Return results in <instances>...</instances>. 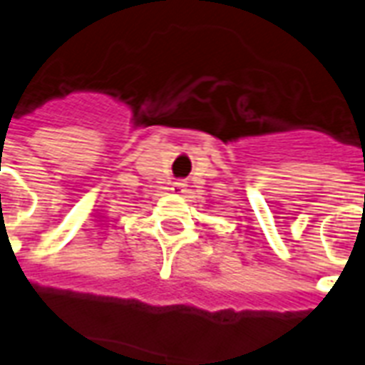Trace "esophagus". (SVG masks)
Returning <instances> with one entry per match:
<instances>
[{
	"mask_svg": "<svg viewBox=\"0 0 365 365\" xmlns=\"http://www.w3.org/2000/svg\"><path fill=\"white\" fill-rule=\"evenodd\" d=\"M172 191L176 195H183L187 191V182H183V180H176V182L172 183Z\"/></svg>",
	"mask_w": 365,
	"mask_h": 365,
	"instance_id": "1",
	"label": "esophagus"
}]
</instances>
